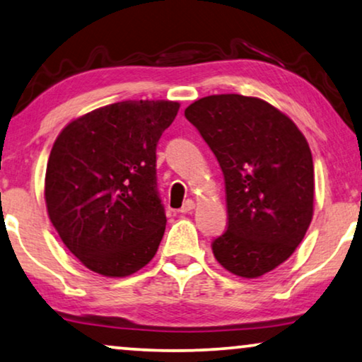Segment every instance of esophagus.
Masks as SVG:
<instances>
[{"label":"esophagus","mask_w":362,"mask_h":362,"mask_svg":"<svg viewBox=\"0 0 362 362\" xmlns=\"http://www.w3.org/2000/svg\"><path fill=\"white\" fill-rule=\"evenodd\" d=\"M193 208H195V202L187 200L185 203H183V206L180 208V213H190Z\"/></svg>","instance_id":"esophagus-1"}]
</instances>
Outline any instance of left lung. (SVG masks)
<instances>
[{
	"instance_id": "obj_1",
	"label": "left lung",
	"mask_w": 362,
	"mask_h": 362,
	"mask_svg": "<svg viewBox=\"0 0 362 362\" xmlns=\"http://www.w3.org/2000/svg\"><path fill=\"white\" fill-rule=\"evenodd\" d=\"M216 156L226 188L228 230L211 244L216 261L244 279L292 256L313 216L315 175L308 142L267 101L211 95L185 110Z\"/></svg>"
}]
</instances>
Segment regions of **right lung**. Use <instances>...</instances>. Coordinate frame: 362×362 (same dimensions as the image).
<instances>
[{"label":"right lung","mask_w":362,"mask_h":362,"mask_svg":"<svg viewBox=\"0 0 362 362\" xmlns=\"http://www.w3.org/2000/svg\"><path fill=\"white\" fill-rule=\"evenodd\" d=\"M177 101L128 100L69 123L45 170V205L69 251L90 271L126 277L156 256L165 231L156 147Z\"/></svg>","instance_id":"1"}]
</instances>
